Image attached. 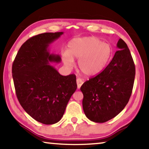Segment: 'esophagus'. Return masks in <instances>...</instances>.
Masks as SVG:
<instances>
[{"label":"esophagus","mask_w":149,"mask_h":149,"mask_svg":"<svg viewBox=\"0 0 149 149\" xmlns=\"http://www.w3.org/2000/svg\"><path fill=\"white\" fill-rule=\"evenodd\" d=\"M83 79H80V78H78V79H77V87L78 88H80V87H81L82 84H83Z\"/></svg>","instance_id":"esophagus-1"}]
</instances>
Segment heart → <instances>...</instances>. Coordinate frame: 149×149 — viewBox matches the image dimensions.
I'll use <instances>...</instances> for the list:
<instances>
[{
	"label": "heart",
	"mask_w": 149,
	"mask_h": 149,
	"mask_svg": "<svg viewBox=\"0 0 149 149\" xmlns=\"http://www.w3.org/2000/svg\"><path fill=\"white\" fill-rule=\"evenodd\" d=\"M112 55L111 45L95 37H84L70 40L67 52L62 53V59L68 68L74 65V59L78 60V66L85 76L94 77L103 70Z\"/></svg>",
	"instance_id": "1"
}]
</instances>
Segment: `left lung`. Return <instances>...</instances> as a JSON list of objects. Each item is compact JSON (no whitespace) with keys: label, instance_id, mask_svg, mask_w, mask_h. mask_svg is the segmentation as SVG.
<instances>
[{"label":"left lung","instance_id":"1","mask_svg":"<svg viewBox=\"0 0 149 149\" xmlns=\"http://www.w3.org/2000/svg\"><path fill=\"white\" fill-rule=\"evenodd\" d=\"M113 58L103 71L80 87L86 116L96 123L115 118L131 97L135 76L132 56L125 41L119 39Z\"/></svg>","mask_w":149,"mask_h":149}]
</instances>
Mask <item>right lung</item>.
<instances>
[{"label": "right lung", "instance_id": "obj_1", "mask_svg": "<svg viewBox=\"0 0 149 149\" xmlns=\"http://www.w3.org/2000/svg\"><path fill=\"white\" fill-rule=\"evenodd\" d=\"M63 32L43 33L28 39L13 64V78L19 104L38 122L52 125L61 119L77 88L76 76H63L49 63L61 62L48 47Z\"/></svg>", "mask_w": 149, "mask_h": 149}]
</instances>
